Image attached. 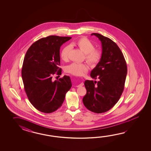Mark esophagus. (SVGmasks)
<instances>
[{
  "label": "esophagus",
  "mask_w": 151,
  "mask_h": 151,
  "mask_svg": "<svg viewBox=\"0 0 151 151\" xmlns=\"http://www.w3.org/2000/svg\"><path fill=\"white\" fill-rule=\"evenodd\" d=\"M83 85H84V83H83L82 82V83H79V85H77V86H76V87H79L83 86Z\"/></svg>",
  "instance_id": "34e87169"
}]
</instances>
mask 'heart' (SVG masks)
<instances>
[{"instance_id": "obj_1", "label": "heart", "mask_w": 151, "mask_h": 151, "mask_svg": "<svg viewBox=\"0 0 151 151\" xmlns=\"http://www.w3.org/2000/svg\"><path fill=\"white\" fill-rule=\"evenodd\" d=\"M76 46L85 53L86 61L91 66H95L98 64L102 57V52L99 50L94 48V45L89 39L83 37L76 42H72L70 46H66L62 49L60 55L64 61H68L69 53L72 46ZM87 65L84 63H73L65 68L66 72L76 76H82L88 71Z\"/></svg>"}]
</instances>
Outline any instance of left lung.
I'll use <instances>...</instances> for the list:
<instances>
[{
	"instance_id": "obj_1",
	"label": "left lung",
	"mask_w": 151,
	"mask_h": 151,
	"mask_svg": "<svg viewBox=\"0 0 151 151\" xmlns=\"http://www.w3.org/2000/svg\"><path fill=\"white\" fill-rule=\"evenodd\" d=\"M101 42L102 57L91 72V77L96 79L86 80L84 85L87 93L83 102L93 112H106L118 101L124 89L127 72V64L122 52L111 39L94 33Z\"/></svg>"
}]
</instances>
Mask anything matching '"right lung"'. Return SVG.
Listing matches in <instances>:
<instances>
[{
    "label": "right lung",
    "mask_w": 151,
    "mask_h": 151,
    "mask_svg": "<svg viewBox=\"0 0 151 151\" xmlns=\"http://www.w3.org/2000/svg\"><path fill=\"white\" fill-rule=\"evenodd\" d=\"M71 38L50 35L35 42L26 53L22 69L24 89L30 103L42 112H53L61 107L72 86L69 76L52 79L54 74L61 75L60 48Z\"/></svg>",
    "instance_id": "obj_1"
}]
</instances>
